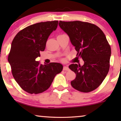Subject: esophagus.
<instances>
[{"mask_svg":"<svg viewBox=\"0 0 121 121\" xmlns=\"http://www.w3.org/2000/svg\"><path fill=\"white\" fill-rule=\"evenodd\" d=\"M63 70L65 71H68L69 70V68L68 67V66H64L63 68Z\"/></svg>","mask_w":121,"mask_h":121,"instance_id":"esophagus-1","label":"esophagus"}]
</instances>
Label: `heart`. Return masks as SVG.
Masks as SVG:
<instances>
[{
  "label": "heart",
  "instance_id": "heart-1",
  "mask_svg": "<svg viewBox=\"0 0 121 121\" xmlns=\"http://www.w3.org/2000/svg\"><path fill=\"white\" fill-rule=\"evenodd\" d=\"M65 34H63V35H59V36H62V35H64Z\"/></svg>",
  "mask_w": 121,
  "mask_h": 121
}]
</instances>
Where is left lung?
Wrapping results in <instances>:
<instances>
[{
  "mask_svg": "<svg viewBox=\"0 0 121 121\" xmlns=\"http://www.w3.org/2000/svg\"><path fill=\"white\" fill-rule=\"evenodd\" d=\"M60 27L69 37L83 65L71 64L69 69L76 75L71 82L75 89L90 92L100 86L109 70L111 48L103 31L95 24L79 21H60Z\"/></svg>",
  "mask_w": 121,
  "mask_h": 121,
  "instance_id": "left-lung-1",
  "label": "left lung"
}]
</instances>
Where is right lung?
I'll use <instances>...</instances> for the list:
<instances>
[{
  "instance_id": "right-lung-1",
  "label": "right lung",
  "mask_w": 121,
  "mask_h": 121,
  "mask_svg": "<svg viewBox=\"0 0 121 121\" xmlns=\"http://www.w3.org/2000/svg\"><path fill=\"white\" fill-rule=\"evenodd\" d=\"M58 21L42 22L24 28L11 44L8 61L13 77L24 91L38 94L48 90L63 65L51 62L42 65L36 59L45 48L47 40L58 26Z\"/></svg>"
}]
</instances>
